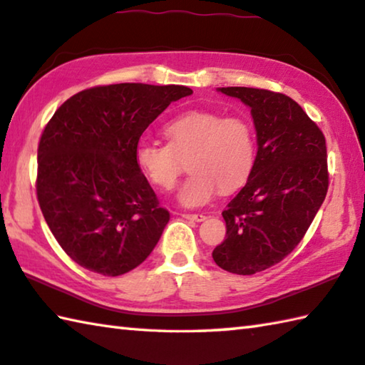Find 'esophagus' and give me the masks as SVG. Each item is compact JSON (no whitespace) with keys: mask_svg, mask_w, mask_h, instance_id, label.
Masks as SVG:
<instances>
[{"mask_svg":"<svg viewBox=\"0 0 365 365\" xmlns=\"http://www.w3.org/2000/svg\"><path fill=\"white\" fill-rule=\"evenodd\" d=\"M183 218H187V220H193V222H204L205 220V215L202 214H182Z\"/></svg>","mask_w":365,"mask_h":365,"instance_id":"34e87169","label":"esophagus"}]
</instances>
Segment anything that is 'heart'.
<instances>
[{
  "label": "heart",
  "instance_id": "heart-1",
  "mask_svg": "<svg viewBox=\"0 0 365 365\" xmlns=\"http://www.w3.org/2000/svg\"><path fill=\"white\" fill-rule=\"evenodd\" d=\"M163 134L168 145L140 140L134 161L150 185L164 191L174 188L187 161L191 174L178 191L185 207H201L218 190L242 187L255 165V132L242 116L190 110L165 123Z\"/></svg>",
  "mask_w": 365,
  "mask_h": 365
}]
</instances>
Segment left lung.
<instances>
[{
  "mask_svg": "<svg viewBox=\"0 0 365 365\" xmlns=\"http://www.w3.org/2000/svg\"><path fill=\"white\" fill-rule=\"evenodd\" d=\"M250 108L257 160L247 183L222 212L225 241L214 262L235 274H255L292 252L329 188L326 137L292 98L255 88H218Z\"/></svg>",
  "mask_w": 365,
  "mask_h": 365,
  "instance_id": "8db88e82",
  "label": "left lung"
}]
</instances>
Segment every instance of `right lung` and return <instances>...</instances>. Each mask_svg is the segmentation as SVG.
<instances>
[{
	"label": "right lung",
	"mask_w": 365,
	"mask_h": 365,
	"mask_svg": "<svg viewBox=\"0 0 365 365\" xmlns=\"http://www.w3.org/2000/svg\"><path fill=\"white\" fill-rule=\"evenodd\" d=\"M187 86L121 83L78 92L57 108L38 145L36 196L73 262L103 276L138 267L160 241L169 210L134 161L148 125Z\"/></svg>",
	"instance_id": "right-lung-1"
}]
</instances>
